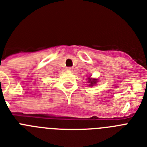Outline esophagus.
<instances>
[{
    "label": "esophagus",
    "instance_id": "34e87169",
    "mask_svg": "<svg viewBox=\"0 0 147 147\" xmlns=\"http://www.w3.org/2000/svg\"><path fill=\"white\" fill-rule=\"evenodd\" d=\"M66 70L67 71H73V67H67Z\"/></svg>",
    "mask_w": 147,
    "mask_h": 147
}]
</instances>
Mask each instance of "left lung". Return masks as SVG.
<instances>
[{
    "instance_id": "left-lung-1",
    "label": "left lung",
    "mask_w": 147,
    "mask_h": 147,
    "mask_svg": "<svg viewBox=\"0 0 147 147\" xmlns=\"http://www.w3.org/2000/svg\"><path fill=\"white\" fill-rule=\"evenodd\" d=\"M88 79H90V78H88ZM97 82L96 80H89L88 82H89V85H88V86H93V85L95 84V82Z\"/></svg>"
}]
</instances>
